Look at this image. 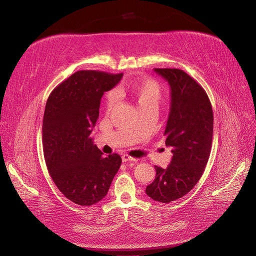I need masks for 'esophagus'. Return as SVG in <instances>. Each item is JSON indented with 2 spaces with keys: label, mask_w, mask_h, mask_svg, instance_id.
<instances>
[{
  "label": "esophagus",
  "mask_w": 256,
  "mask_h": 256,
  "mask_svg": "<svg viewBox=\"0 0 256 256\" xmlns=\"http://www.w3.org/2000/svg\"><path fill=\"white\" fill-rule=\"evenodd\" d=\"M122 162H129L130 161V162H134V164H136V162H138V160L136 158L130 157L129 154H122Z\"/></svg>",
  "instance_id": "esophagus-1"
}]
</instances>
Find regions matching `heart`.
I'll return each instance as SVG.
<instances>
[{"instance_id":"obj_1","label":"heart","mask_w":256,"mask_h":256,"mask_svg":"<svg viewBox=\"0 0 256 256\" xmlns=\"http://www.w3.org/2000/svg\"><path fill=\"white\" fill-rule=\"evenodd\" d=\"M128 90L136 100L140 111L148 109H158L162 98V88L157 80L152 78H143L129 84ZM124 90H111L106 95V111L112 112L120 102V94Z\"/></svg>"}]
</instances>
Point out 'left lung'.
I'll return each instance as SVG.
<instances>
[{
	"mask_svg": "<svg viewBox=\"0 0 256 256\" xmlns=\"http://www.w3.org/2000/svg\"><path fill=\"white\" fill-rule=\"evenodd\" d=\"M171 88V111L164 130L172 160L156 168L146 194L160 203L182 198L203 175L212 150L214 113L205 90L187 72L177 68H154Z\"/></svg>",
	"mask_w": 256,
	"mask_h": 256,
	"instance_id": "obj_1",
	"label": "left lung"
}]
</instances>
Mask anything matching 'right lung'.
<instances>
[{
  "mask_svg": "<svg viewBox=\"0 0 256 256\" xmlns=\"http://www.w3.org/2000/svg\"><path fill=\"white\" fill-rule=\"evenodd\" d=\"M122 74L76 72L52 90L42 120V147L48 171L72 202L90 206L106 196L122 164L118 154L104 157L90 132L100 100Z\"/></svg>",
  "mask_w": 256,
  "mask_h": 256,
  "instance_id": "add662e5",
  "label": "right lung"
}]
</instances>
